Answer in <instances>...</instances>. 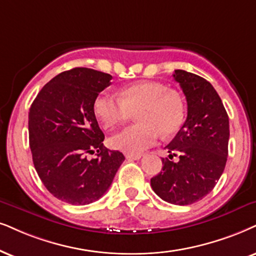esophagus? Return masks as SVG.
<instances>
[{"instance_id": "34e87169", "label": "esophagus", "mask_w": 256, "mask_h": 256, "mask_svg": "<svg viewBox=\"0 0 256 256\" xmlns=\"http://www.w3.org/2000/svg\"><path fill=\"white\" fill-rule=\"evenodd\" d=\"M126 158H128V160H140L142 154H126Z\"/></svg>"}]
</instances>
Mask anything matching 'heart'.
I'll return each instance as SVG.
<instances>
[{
  "instance_id": "1",
  "label": "heart",
  "mask_w": 256,
  "mask_h": 256,
  "mask_svg": "<svg viewBox=\"0 0 256 256\" xmlns=\"http://www.w3.org/2000/svg\"><path fill=\"white\" fill-rule=\"evenodd\" d=\"M94 113L104 128H113L136 113L139 122L126 126L110 138L116 150L139 154L157 143L160 132L171 136L184 122V104L177 93L163 84L140 82L122 90V96L102 93L94 100Z\"/></svg>"
}]
</instances>
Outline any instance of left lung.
<instances>
[{
	"label": "left lung",
	"mask_w": 256,
	"mask_h": 256,
	"mask_svg": "<svg viewBox=\"0 0 256 256\" xmlns=\"http://www.w3.org/2000/svg\"><path fill=\"white\" fill-rule=\"evenodd\" d=\"M188 104V117L176 137L166 145L160 172L151 178L154 192L166 202L192 204L214 189L228 156L229 118L212 84L202 76L176 70ZM178 156V162L172 158Z\"/></svg>",
	"instance_id": "8db88e82"
}]
</instances>
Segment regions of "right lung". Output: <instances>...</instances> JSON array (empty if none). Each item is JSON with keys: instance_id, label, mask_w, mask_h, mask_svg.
Wrapping results in <instances>:
<instances>
[{"instance_id": "add662e5", "label": "right lung", "mask_w": 256, "mask_h": 256, "mask_svg": "<svg viewBox=\"0 0 256 256\" xmlns=\"http://www.w3.org/2000/svg\"><path fill=\"white\" fill-rule=\"evenodd\" d=\"M112 76L76 67L58 74L29 108V145L35 170L52 195L85 206L108 192L125 157L104 146L94 100ZM96 154L94 158L86 157Z\"/></svg>"}]
</instances>
